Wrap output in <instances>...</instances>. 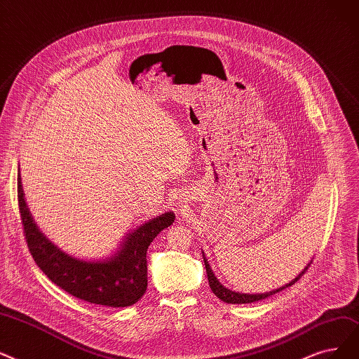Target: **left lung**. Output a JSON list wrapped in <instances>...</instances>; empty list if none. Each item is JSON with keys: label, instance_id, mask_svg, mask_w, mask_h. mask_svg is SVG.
<instances>
[{"label": "left lung", "instance_id": "1", "mask_svg": "<svg viewBox=\"0 0 359 359\" xmlns=\"http://www.w3.org/2000/svg\"><path fill=\"white\" fill-rule=\"evenodd\" d=\"M203 262H204V266H206L208 279H209V285H210V289L213 291V294H215L219 299H222L224 302H228V304H251V302H255V301H262V299H264V298H267V297H270V295H275V294L283 291V289H286L287 286H292V285L304 275V273L306 271V269H309V266L311 264V262H310L309 264H306V266L304 267V270L299 273V275H298L295 279H292L291 282L283 285V286H280V287H278V289H273V291H270V292H263V294H243V292L231 291V289L225 287L224 285H222V283L217 280V278L215 276V273H213V270H212V267H210L208 259L204 257V252H203Z\"/></svg>", "mask_w": 359, "mask_h": 359}]
</instances>
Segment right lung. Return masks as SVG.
Segmentation results:
<instances>
[{"mask_svg":"<svg viewBox=\"0 0 359 359\" xmlns=\"http://www.w3.org/2000/svg\"><path fill=\"white\" fill-rule=\"evenodd\" d=\"M17 197L29 251L57 286L79 299L114 309L130 306L144 295L147 248L161 231L174 224V212H165L128 231L116 251L108 257L89 260L62 251L39 229L25 200L20 168L17 175Z\"/></svg>","mask_w":359,"mask_h":359,"instance_id":"obj_1","label":"right lung"}]
</instances>
